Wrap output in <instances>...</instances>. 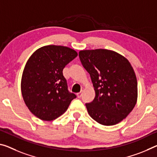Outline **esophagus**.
Instances as JSON below:
<instances>
[{"instance_id":"34e87169","label":"esophagus","mask_w":157,"mask_h":157,"mask_svg":"<svg viewBox=\"0 0 157 157\" xmlns=\"http://www.w3.org/2000/svg\"><path fill=\"white\" fill-rule=\"evenodd\" d=\"M82 96V92H79V93L77 94V96H78V98H81Z\"/></svg>"}]
</instances>
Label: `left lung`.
I'll use <instances>...</instances> for the list:
<instances>
[{
  "instance_id": "left-lung-1",
  "label": "left lung",
  "mask_w": 157,
  "mask_h": 157,
  "mask_svg": "<svg viewBox=\"0 0 157 157\" xmlns=\"http://www.w3.org/2000/svg\"><path fill=\"white\" fill-rule=\"evenodd\" d=\"M82 66L90 75L96 96L86 103L89 115L97 122L112 126L133 110L138 98V83L125 57L108 49L79 52Z\"/></svg>"
}]
</instances>
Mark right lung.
Listing matches in <instances>:
<instances>
[{"label": "right lung", "instance_id": "add662e5", "mask_svg": "<svg viewBox=\"0 0 157 157\" xmlns=\"http://www.w3.org/2000/svg\"><path fill=\"white\" fill-rule=\"evenodd\" d=\"M77 56L69 47L47 45L37 49L29 59L22 74L21 94L29 110L38 118L44 121L58 118L76 98L68 91L63 70Z\"/></svg>", "mask_w": 157, "mask_h": 157}]
</instances>
